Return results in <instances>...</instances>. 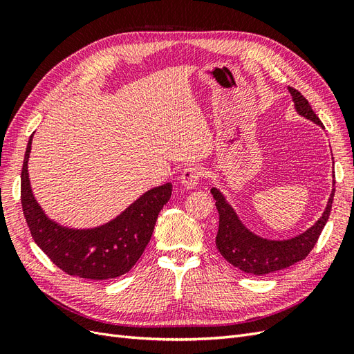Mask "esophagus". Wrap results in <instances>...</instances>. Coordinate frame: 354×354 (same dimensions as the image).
<instances>
[{
  "label": "esophagus",
  "mask_w": 354,
  "mask_h": 354,
  "mask_svg": "<svg viewBox=\"0 0 354 354\" xmlns=\"http://www.w3.org/2000/svg\"><path fill=\"white\" fill-rule=\"evenodd\" d=\"M201 178H202V171L196 165H190V167L185 168L183 173H181V176H180L181 185H183L187 189L196 187L199 185Z\"/></svg>",
  "instance_id": "esophagus-1"
}]
</instances>
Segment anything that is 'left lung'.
<instances>
[{
  "label": "left lung",
  "mask_w": 354,
  "mask_h": 354,
  "mask_svg": "<svg viewBox=\"0 0 354 354\" xmlns=\"http://www.w3.org/2000/svg\"><path fill=\"white\" fill-rule=\"evenodd\" d=\"M288 90L292 94L298 113L306 116L310 121L322 125L319 116L315 113L304 95L292 87H288ZM211 194L214 199H216V207L220 216L218 232L216 236V245L220 254L232 266L238 267L239 270L261 276L286 269V267L304 260L310 251L315 248L320 233H322L329 218L335 189L332 190L324 216L319 218L315 226L297 238L282 242L266 241L255 236V234L242 226L236 214L230 208L229 203L224 201L223 195L217 189H211Z\"/></svg>",
  "instance_id": "8db88e82"
}]
</instances>
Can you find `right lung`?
Returning a JSON list of instances; mask_svg holds the SVG:
<instances>
[{
  "label": "right lung",
  "mask_w": 354,
  "mask_h": 354,
  "mask_svg": "<svg viewBox=\"0 0 354 354\" xmlns=\"http://www.w3.org/2000/svg\"><path fill=\"white\" fill-rule=\"evenodd\" d=\"M25 152L20 177V201L32 238L60 270L73 277L104 281L122 276L140 259L152 238L159 211L171 196L173 186L149 190L120 217L91 230H72L50 221L32 195Z\"/></svg>",
  "instance_id": "obj_1"
}]
</instances>
